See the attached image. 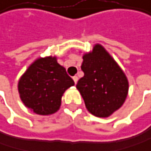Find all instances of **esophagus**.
Listing matches in <instances>:
<instances>
[{"instance_id":"1","label":"esophagus","mask_w":151,"mask_h":151,"mask_svg":"<svg viewBox=\"0 0 151 151\" xmlns=\"http://www.w3.org/2000/svg\"><path fill=\"white\" fill-rule=\"evenodd\" d=\"M73 80H74V81H75V83L76 84V82H77V81H78V77H77L76 76H73Z\"/></svg>"}]
</instances>
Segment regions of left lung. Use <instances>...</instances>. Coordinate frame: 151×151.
Masks as SVG:
<instances>
[{"instance_id":"8db88e82","label":"left lung","mask_w":151,"mask_h":151,"mask_svg":"<svg viewBox=\"0 0 151 151\" xmlns=\"http://www.w3.org/2000/svg\"><path fill=\"white\" fill-rule=\"evenodd\" d=\"M81 68L84 76L76 88L87 109L96 117H108L123 105L127 96L129 85L124 72L100 45L83 56Z\"/></svg>"}]
</instances>
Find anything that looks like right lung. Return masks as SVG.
<instances>
[{"label": "right lung", "instance_id": "right-lung-1", "mask_svg": "<svg viewBox=\"0 0 151 151\" xmlns=\"http://www.w3.org/2000/svg\"><path fill=\"white\" fill-rule=\"evenodd\" d=\"M75 84L56 58L36 60L21 76L18 89L25 106L37 114L57 112L64 91Z\"/></svg>", "mask_w": 151, "mask_h": 151}]
</instances>
